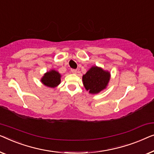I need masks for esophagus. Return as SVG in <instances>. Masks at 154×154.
<instances>
[{
  "mask_svg": "<svg viewBox=\"0 0 154 154\" xmlns=\"http://www.w3.org/2000/svg\"><path fill=\"white\" fill-rule=\"evenodd\" d=\"M71 72H72V73H74V74H76L77 70H76V69H71Z\"/></svg>",
  "mask_w": 154,
  "mask_h": 154,
  "instance_id": "obj_1",
  "label": "esophagus"
}]
</instances>
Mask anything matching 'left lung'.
Segmentation results:
<instances>
[{"label":"left lung","mask_w":154,"mask_h":154,"mask_svg":"<svg viewBox=\"0 0 154 154\" xmlns=\"http://www.w3.org/2000/svg\"><path fill=\"white\" fill-rule=\"evenodd\" d=\"M109 72L98 67H92L82 77L84 87L91 94H98L106 88L109 81Z\"/></svg>","instance_id":"left-lung-1"}]
</instances>
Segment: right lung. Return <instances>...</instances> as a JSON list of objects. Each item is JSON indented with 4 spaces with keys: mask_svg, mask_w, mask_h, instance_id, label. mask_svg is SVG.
I'll use <instances>...</instances> for the list:
<instances>
[{
    "mask_svg": "<svg viewBox=\"0 0 154 154\" xmlns=\"http://www.w3.org/2000/svg\"><path fill=\"white\" fill-rule=\"evenodd\" d=\"M60 75L55 70H51L50 72L45 74L42 78V82L45 86L49 87H55L60 82Z\"/></svg>",
    "mask_w": 154,
    "mask_h": 154,
    "instance_id": "1",
    "label": "right lung"
}]
</instances>
